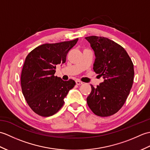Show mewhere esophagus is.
<instances>
[{
  "instance_id": "34e87169",
  "label": "esophagus",
  "mask_w": 150,
  "mask_h": 150,
  "mask_svg": "<svg viewBox=\"0 0 150 150\" xmlns=\"http://www.w3.org/2000/svg\"><path fill=\"white\" fill-rule=\"evenodd\" d=\"M75 82H76V84H77V85H81V84H83V82L80 81H79V80L75 81Z\"/></svg>"
}]
</instances>
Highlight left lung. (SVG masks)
Segmentation results:
<instances>
[{"label":"left lung","instance_id":"1","mask_svg":"<svg viewBox=\"0 0 150 150\" xmlns=\"http://www.w3.org/2000/svg\"><path fill=\"white\" fill-rule=\"evenodd\" d=\"M85 39L95 53L94 71L104 79L97 88L91 85L88 105L96 115H112L122 107L129 94L134 79L133 64L126 51L114 41L97 36Z\"/></svg>","mask_w":150,"mask_h":150}]
</instances>
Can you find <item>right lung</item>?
I'll return each instance as SVG.
<instances>
[{
  "mask_svg": "<svg viewBox=\"0 0 150 150\" xmlns=\"http://www.w3.org/2000/svg\"><path fill=\"white\" fill-rule=\"evenodd\" d=\"M71 41L44 44L28 54L22 68L21 83L22 93L35 113L42 117L55 114L62 107L69 91L75 85L69 79L54 75L56 66L65 63L67 54L77 44Z\"/></svg>",
  "mask_w": 150,
  "mask_h": 150,
  "instance_id": "right-lung-1",
  "label": "right lung"
}]
</instances>
